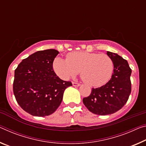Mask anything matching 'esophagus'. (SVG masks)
I'll return each instance as SVG.
<instances>
[{
	"label": "esophagus",
	"instance_id": "obj_1",
	"mask_svg": "<svg viewBox=\"0 0 146 146\" xmlns=\"http://www.w3.org/2000/svg\"><path fill=\"white\" fill-rule=\"evenodd\" d=\"M73 86H79L80 85V83H78V82H73Z\"/></svg>",
	"mask_w": 146,
	"mask_h": 146
}]
</instances>
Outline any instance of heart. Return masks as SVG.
Here are the masks:
<instances>
[{"instance_id":"1","label":"heart","mask_w":146,"mask_h":146,"mask_svg":"<svg viewBox=\"0 0 146 146\" xmlns=\"http://www.w3.org/2000/svg\"><path fill=\"white\" fill-rule=\"evenodd\" d=\"M53 67L64 79L77 75L80 71L83 81L92 86L106 84L114 71V63L107 54L85 51L69 52L66 60L58 57L54 60Z\"/></svg>"}]
</instances>
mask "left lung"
Instances as JSON below:
<instances>
[{"mask_svg":"<svg viewBox=\"0 0 146 146\" xmlns=\"http://www.w3.org/2000/svg\"><path fill=\"white\" fill-rule=\"evenodd\" d=\"M114 63L112 77L106 84L92 88L91 94L83 98L88 109L95 114H112L125 105L131 92V69L126 60L114 52L107 51Z\"/></svg>","mask_w":146,"mask_h":146,"instance_id":"8db88e82","label":"left lung"}]
</instances>
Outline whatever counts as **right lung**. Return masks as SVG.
I'll use <instances>...</instances> for the list:
<instances>
[{
  "label": "right lung",
  "instance_id": "add662e5",
  "mask_svg": "<svg viewBox=\"0 0 146 146\" xmlns=\"http://www.w3.org/2000/svg\"><path fill=\"white\" fill-rule=\"evenodd\" d=\"M58 53L55 49L37 51L23 59L15 70L13 91L16 101L34 116L54 113L62 103L64 90L72 86L53 70V61Z\"/></svg>",
  "mask_w": 146,
  "mask_h": 146
}]
</instances>
